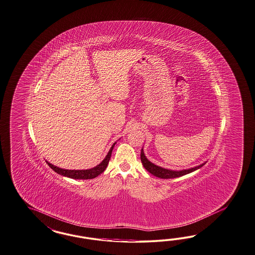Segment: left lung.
I'll list each match as a JSON object with an SVG mask.
<instances>
[{"label":"left lung","instance_id":"8db88e82","mask_svg":"<svg viewBox=\"0 0 255 255\" xmlns=\"http://www.w3.org/2000/svg\"><path fill=\"white\" fill-rule=\"evenodd\" d=\"M141 162L143 167H145L149 173H151L152 175L156 176L158 178H162V179H171V178H177V177H181V176L188 174L190 172H193L195 170L199 169L200 167H202L206 162L202 163L201 165L197 166V167H191V168H187V169H182V170H172V169H167V168H164V167H159L154 165L153 163H151L149 161L143 149H141L140 153Z\"/></svg>","mask_w":255,"mask_h":255}]
</instances>
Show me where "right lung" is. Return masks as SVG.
<instances>
[{
    "label": "right lung",
    "mask_w": 255,
    "mask_h": 255,
    "mask_svg": "<svg viewBox=\"0 0 255 255\" xmlns=\"http://www.w3.org/2000/svg\"><path fill=\"white\" fill-rule=\"evenodd\" d=\"M116 143L117 142H115L114 144L112 145V147L109 149V151L106 154L105 159L99 165H97L96 167L89 168V169H65V168L53 166V164L49 163L48 161H46V163L49 165V167H51L53 170H54L56 173H58L60 175L69 177V178H71V179H76V180H80V179H82V180L93 179V178H96L97 176L100 175L101 173H103L106 170Z\"/></svg>",
    "instance_id": "add662e5"
}]
</instances>
